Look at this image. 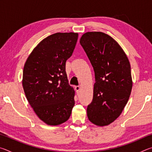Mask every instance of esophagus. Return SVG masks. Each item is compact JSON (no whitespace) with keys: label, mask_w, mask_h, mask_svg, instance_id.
Here are the masks:
<instances>
[{"label":"esophagus","mask_w":152,"mask_h":152,"mask_svg":"<svg viewBox=\"0 0 152 152\" xmlns=\"http://www.w3.org/2000/svg\"><path fill=\"white\" fill-rule=\"evenodd\" d=\"M75 90H76V91L77 93H78V92H79L80 90V86H75Z\"/></svg>","instance_id":"34e87169"}]
</instances>
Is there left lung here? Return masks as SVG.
Returning <instances> with one entry per match:
<instances>
[{"label": "left lung", "instance_id": "8db88e82", "mask_svg": "<svg viewBox=\"0 0 152 152\" xmlns=\"http://www.w3.org/2000/svg\"><path fill=\"white\" fill-rule=\"evenodd\" d=\"M80 43L93 67L96 81L87 116L94 125H108L119 117L129 99L130 63L119 43L104 33L87 32Z\"/></svg>", "mask_w": 152, "mask_h": 152}]
</instances>
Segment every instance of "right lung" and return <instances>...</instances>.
<instances>
[{
    "instance_id": "right-lung-1",
    "label": "right lung",
    "mask_w": 152,
    "mask_h": 152,
    "mask_svg": "<svg viewBox=\"0 0 152 152\" xmlns=\"http://www.w3.org/2000/svg\"><path fill=\"white\" fill-rule=\"evenodd\" d=\"M78 37L72 32L48 36L33 49L25 64L22 84L25 96L38 117L49 125L66 122L75 103L66 62Z\"/></svg>"
}]
</instances>
